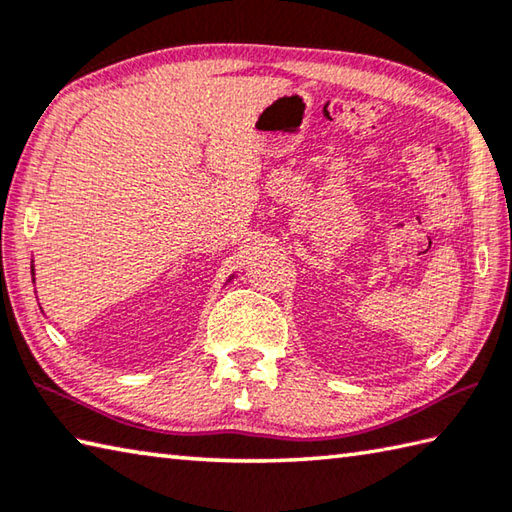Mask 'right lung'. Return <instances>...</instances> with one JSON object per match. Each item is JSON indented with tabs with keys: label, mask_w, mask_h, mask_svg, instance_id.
<instances>
[{
	"label": "right lung",
	"mask_w": 512,
	"mask_h": 512,
	"mask_svg": "<svg viewBox=\"0 0 512 512\" xmlns=\"http://www.w3.org/2000/svg\"><path fill=\"white\" fill-rule=\"evenodd\" d=\"M31 275H33V282H35V268H31ZM230 280H232V275L228 277V282H230Z\"/></svg>",
	"instance_id": "1"
}]
</instances>
